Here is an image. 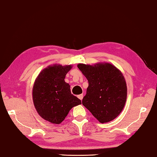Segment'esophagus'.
Returning <instances> with one entry per match:
<instances>
[{
	"label": "esophagus",
	"instance_id": "34e87169",
	"mask_svg": "<svg viewBox=\"0 0 157 157\" xmlns=\"http://www.w3.org/2000/svg\"><path fill=\"white\" fill-rule=\"evenodd\" d=\"M78 98L80 99V100H82V98H83V95L82 94H80L78 95Z\"/></svg>",
	"mask_w": 157,
	"mask_h": 157
}]
</instances>
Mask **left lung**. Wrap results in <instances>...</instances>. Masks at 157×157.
I'll list each match as a JSON object with an SVG mask.
<instances>
[{"label": "left lung", "mask_w": 157, "mask_h": 157, "mask_svg": "<svg viewBox=\"0 0 157 157\" xmlns=\"http://www.w3.org/2000/svg\"><path fill=\"white\" fill-rule=\"evenodd\" d=\"M77 66L89 82L82 105L101 123L117 118L127 100V85L122 72L109 63H78Z\"/></svg>", "instance_id": "left-lung-1"}]
</instances>
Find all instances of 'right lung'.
I'll return each mask as SVG.
<instances>
[{
	"mask_svg": "<svg viewBox=\"0 0 157 157\" xmlns=\"http://www.w3.org/2000/svg\"><path fill=\"white\" fill-rule=\"evenodd\" d=\"M71 68V65L49 66L35 80L33 89L34 107L43 119L52 123L60 124L73 107L81 104L64 81Z\"/></svg>",
	"mask_w": 157,
	"mask_h": 157,
	"instance_id": "right-lung-1",
	"label": "right lung"
}]
</instances>
